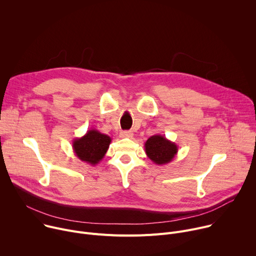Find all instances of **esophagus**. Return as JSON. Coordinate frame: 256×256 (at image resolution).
Returning <instances> with one entry per match:
<instances>
[{
  "mask_svg": "<svg viewBox=\"0 0 256 256\" xmlns=\"http://www.w3.org/2000/svg\"><path fill=\"white\" fill-rule=\"evenodd\" d=\"M132 130H124V132H120V138H132Z\"/></svg>",
  "mask_w": 256,
  "mask_h": 256,
  "instance_id": "obj_1",
  "label": "esophagus"
}]
</instances>
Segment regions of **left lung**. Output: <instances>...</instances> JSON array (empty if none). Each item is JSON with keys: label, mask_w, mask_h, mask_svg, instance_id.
I'll use <instances>...</instances> for the list:
<instances>
[{"label": "left lung", "mask_w": 256, "mask_h": 256, "mask_svg": "<svg viewBox=\"0 0 256 256\" xmlns=\"http://www.w3.org/2000/svg\"><path fill=\"white\" fill-rule=\"evenodd\" d=\"M144 152L157 165L170 163L177 155V144L161 134H154L144 142Z\"/></svg>", "instance_id": "left-lung-1"}]
</instances>
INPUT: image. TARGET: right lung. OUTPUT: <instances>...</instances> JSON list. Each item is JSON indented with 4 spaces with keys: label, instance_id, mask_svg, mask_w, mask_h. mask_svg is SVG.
<instances>
[{
    "label": "right lung",
    "instance_id": "right-lung-1",
    "mask_svg": "<svg viewBox=\"0 0 256 256\" xmlns=\"http://www.w3.org/2000/svg\"><path fill=\"white\" fill-rule=\"evenodd\" d=\"M110 142V136L92 128L83 136L74 138L72 150L81 161L94 166L104 158Z\"/></svg>",
    "mask_w": 256,
    "mask_h": 256
}]
</instances>
